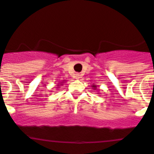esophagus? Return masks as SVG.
Segmentation results:
<instances>
[{
    "mask_svg": "<svg viewBox=\"0 0 154 154\" xmlns=\"http://www.w3.org/2000/svg\"><path fill=\"white\" fill-rule=\"evenodd\" d=\"M80 77H81V75H80L79 73H77V74L75 75V78H76V79H79Z\"/></svg>",
    "mask_w": 154,
    "mask_h": 154,
    "instance_id": "34e87169",
    "label": "esophagus"
}]
</instances>
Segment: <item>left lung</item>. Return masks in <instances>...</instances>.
<instances>
[{
	"label": "left lung",
	"instance_id": "1",
	"mask_svg": "<svg viewBox=\"0 0 154 154\" xmlns=\"http://www.w3.org/2000/svg\"><path fill=\"white\" fill-rule=\"evenodd\" d=\"M93 87H94V89H95V86H94H94H93Z\"/></svg>",
	"mask_w": 154,
	"mask_h": 154
}]
</instances>
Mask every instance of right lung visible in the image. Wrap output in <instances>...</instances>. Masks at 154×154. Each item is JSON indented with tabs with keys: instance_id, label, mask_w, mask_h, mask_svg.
Returning <instances> with one entry per match:
<instances>
[{
	"instance_id": "right-lung-1",
	"label": "right lung",
	"mask_w": 154,
	"mask_h": 154,
	"mask_svg": "<svg viewBox=\"0 0 154 154\" xmlns=\"http://www.w3.org/2000/svg\"><path fill=\"white\" fill-rule=\"evenodd\" d=\"M60 85H61V84H60Z\"/></svg>"
}]
</instances>
